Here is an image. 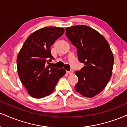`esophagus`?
<instances>
[{
  "mask_svg": "<svg viewBox=\"0 0 127 127\" xmlns=\"http://www.w3.org/2000/svg\"><path fill=\"white\" fill-rule=\"evenodd\" d=\"M67 73L69 74V75H73V71L72 70H71L67 71Z\"/></svg>",
  "mask_w": 127,
  "mask_h": 127,
  "instance_id": "1",
  "label": "esophagus"
}]
</instances>
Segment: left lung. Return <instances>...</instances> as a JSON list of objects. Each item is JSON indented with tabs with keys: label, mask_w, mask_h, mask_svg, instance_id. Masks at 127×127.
<instances>
[{
	"label": "left lung",
	"mask_w": 127,
	"mask_h": 127,
	"mask_svg": "<svg viewBox=\"0 0 127 127\" xmlns=\"http://www.w3.org/2000/svg\"><path fill=\"white\" fill-rule=\"evenodd\" d=\"M65 31L77 48L79 60L84 64L75 72L78 77L76 91L84 97H94L104 90L111 78L114 58L110 46L100 33L87 26L67 27Z\"/></svg>",
	"instance_id": "8db88e82"
}]
</instances>
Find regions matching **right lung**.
Returning <instances> with one entry per match:
<instances>
[{
    "mask_svg": "<svg viewBox=\"0 0 127 127\" xmlns=\"http://www.w3.org/2000/svg\"><path fill=\"white\" fill-rule=\"evenodd\" d=\"M64 32L63 28L43 27L27 37L17 57L19 78L32 97L43 98L54 90L58 81L65 75L64 68L46 65L54 57L51 46Z\"/></svg>",
    "mask_w": 127,
    "mask_h": 127,
    "instance_id": "1",
    "label": "right lung"
}]
</instances>
